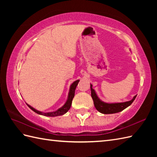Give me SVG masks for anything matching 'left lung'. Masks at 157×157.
Masks as SVG:
<instances>
[{"mask_svg": "<svg viewBox=\"0 0 157 157\" xmlns=\"http://www.w3.org/2000/svg\"><path fill=\"white\" fill-rule=\"evenodd\" d=\"M90 89H91V96L94 101V104L96 109L98 111L103 113V114H113V113H116L122 111L125 108L128 107L132 103L134 102L136 96V95L132 100L128 102H119V103H111V104H109V103H106L101 101V100L98 98V97L96 95V92L94 89H92V85L90 84Z\"/></svg>", "mask_w": 157, "mask_h": 157, "instance_id": "left-lung-1", "label": "left lung"}]
</instances>
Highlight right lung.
<instances>
[{
    "label": "right lung",
    "instance_id": "1",
    "mask_svg": "<svg viewBox=\"0 0 157 157\" xmlns=\"http://www.w3.org/2000/svg\"><path fill=\"white\" fill-rule=\"evenodd\" d=\"M79 82V80L75 81L71 85V87H70L69 92V95H68L67 101V102H65V104L63 105L61 108L59 109L57 111H56L55 112H51V113H42L40 111H37V110H36L35 109H34L33 107H32V106H29V105L27 104V105L33 111H34L35 113H38V114H39V115H44V116H48V117H56V116L64 115L65 113H66L67 112L69 111L70 107H71L73 98L75 96V88L77 87V86H78Z\"/></svg>",
    "mask_w": 157,
    "mask_h": 157
}]
</instances>
